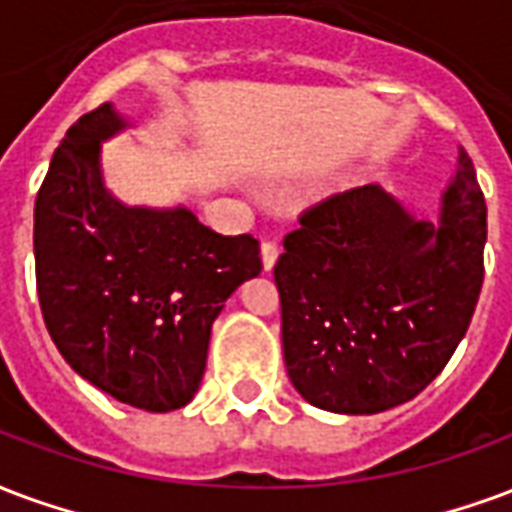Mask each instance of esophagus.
Masks as SVG:
<instances>
[{
  "instance_id": "obj_1",
  "label": "esophagus",
  "mask_w": 512,
  "mask_h": 512,
  "mask_svg": "<svg viewBox=\"0 0 512 512\" xmlns=\"http://www.w3.org/2000/svg\"><path fill=\"white\" fill-rule=\"evenodd\" d=\"M260 255H263V268L271 271V268L276 266V260H279V244H276V241H263Z\"/></svg>"
}]
</instances>
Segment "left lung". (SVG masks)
<instances>
[{
  "instance_id": "left-lung-1",
  "label": "left lung",
  "mask_w": 512,
  "mask_h": 512,
  "mask_svg": "<svg viewBox=\"0 0 512 512\" xmlns=\"http://www.w3.org/2000/svg\"><path fill=\"white\" fill-rule=\"evenodd\" d=\"M298 222L274 266L295 391L344 415L415 399L464 339L483 287L486 200L467 151L437 227L377 184L336 192Z\"/></svg>"
}]
</instances>
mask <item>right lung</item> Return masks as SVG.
<instances>
[{"label": "right lung", "instance_id": "1", "mask_svg": "<svg viewBox=\"0 0 512 512\" xmlns=\"http://www.w3.org/2000/svg\"><path fill=\"white\" fill-rule=\"evenodd\" d=\"M124 121L105 102L54 151L34 203L45 328L83 380L146 412L192 401L211 325L263 271L260 241L219 236L187 208H127L102 187L100 140Z\"/></svg>", "mask_w": 512, "mask_h": 512}]
</instances>
